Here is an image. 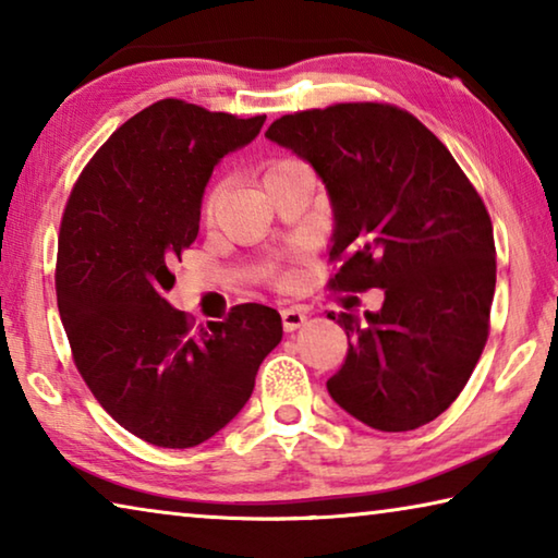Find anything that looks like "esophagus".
Instances as JSON below:
<instances>
[{
	"mask_svg": "<svg viewBox=\"0 0 558 558\" xmlns=\"http://www.w3.org/2000/svg\"><path fill=\"white\" fill-rule=\"evenodd\" d=\"M280 319H282V329H286V332H295V329H300L307 323V315L302 313L300 307H286V310H280Z\"/></svg>",
	"mask_w": 558,
	"mask_h": 558,
	"instance_id": "1",
	"label": "esophagus"
}]
</instances>
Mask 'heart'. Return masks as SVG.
I'll return each mask as SVG.
<instances>
[{
  "mask_svg": "<svg viewBox=\"0 0 558 558\" xmlns=\"http://www.w3.org/2000/svg\"><path fill=\"white\" fill-rule=\"evenodd\" d=\"M286 165H292L290 159H282V162H276L272 165L266 174H270V172H276V169H280V167H286ZM216 206H219V186H214L209 194H206V202H204V214H206V219H211V216L216 214Z\"/></svg>",
  "mask_w": 558,
  "mask_h": 558,
  "instance_id": "obj_1",
  "label": "heart"
}]
</instances>
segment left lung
I'll use <instances>...</instances> for the list:
<instances>
[{"label": "left lung", "mask_w": 558, "mask_h": 558, "mask_svg": "<svg viewBox=\"0 0 558 558\" xmlns=\"http://www.w3.org/2000/svg\"><path fill=\"white\" fill-rule=\"evenodd\" d=\"M270 143L315 169L344 258L332 288L384 290V305L327 313L349 352L327 391L369 428L426 426L458 399L483 354L495 295V235L448 147L411 112L339 102L282 116Z\"/></svg>", "instance_id": "1"}]
</instances>
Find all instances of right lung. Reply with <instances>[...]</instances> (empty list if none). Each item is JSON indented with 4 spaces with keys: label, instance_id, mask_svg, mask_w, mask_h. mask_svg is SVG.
Listing matches in <instances>:
<instances>
[{
    "label": "right lung",
    "instance_id": "obj_1",
    "mask_svg": "<svg viewBox=\"0 0 558 558\" xmlns=\"http://www.w3.org/2000/svg\"><path fill=\"white\" fill-rule=\"evenodd\" d=\"M263 122L159 100L112 132L65 204L56 298L73 362L102 409L159 448H194L229 426L282 339L280 315L258 302L192 329L165 298L214 167Z\"/></svg>",
    "mask_w": 558,
    "mask_h": 558
}]
</instances>
